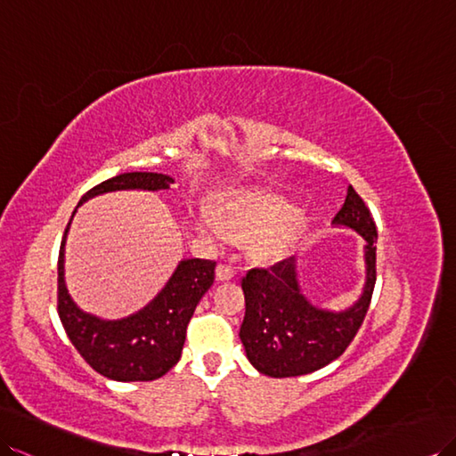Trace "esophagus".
<instances>
[{
    "mask_svg": "<svg viewBox=\"0 0 456 456\" xmlns=\"http://www.w3.org/2000/svg\"><path fill=\"white\" fill-rule=\"evenodd\" d=\"M236 276V271H234V266L232 265H228V263H220L218 265V269H216V279L218 281H232Z\"/></svg>",
    "mask_w": 456,
    "mask_h": 456,
    "instance_id": "obj_1",
    "label": "esophagus"
}]
</instances>
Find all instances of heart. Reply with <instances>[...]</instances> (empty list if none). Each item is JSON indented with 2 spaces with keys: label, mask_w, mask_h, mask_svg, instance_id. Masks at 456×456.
<instances>
[{
  "label": "heart",
  "mask_w": 456,
  "mask_h": 456,
  "mask_svg": "<svg viewBox=\"0 0 456 456\" xmlns=\"http://www.w3.org/2000/svg\"><path fill=\"white\" fill-rule=\"evenodd\" d=\"M220 222L208 213L197 218V228L210 240L226 236L224 228L236 238H253L251 249L259 259H276L294 246L304 234L309 218L296 213V207L286 197L276 193L251 191L232 199L222 210Z\"/></svg>",
  "instance_id": "1"
}]
</instances>
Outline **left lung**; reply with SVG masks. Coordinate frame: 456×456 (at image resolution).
<instances>
[{
    "instance_id": "1",
    "label": "left lung",
    "mask_w": 456,
    "mask_h": 456,
    "mask_svg": "<svg viewBox=\"0 0 456 456\" xmlns=\"http://www.w3.org/2000/svg\"><path fill=\"white\" fill-rule=\"evenodd\" d=\"M332 224L358 232L365 240L363 292L350 307L330 312L302 294L296 257L269 269H251L241 279L246 317L240 338L248 360L259 373L296 377L325 368L342 356L363 323L375 286L377 228L370 208L352 185Z\"/></svg>"
}]
</instances>
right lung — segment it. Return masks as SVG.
Here are the masks:
<instances>
[{
    "mask_svg": "<svg viewBox=\"0 0 456 456\" xmlns=\"http://www.w3.org/2000/svg\"><path fill=\"white\" fill-rule=\"evenodd\" d=\"M172 183L174 177L157 172L119 174L86 191L77 207L110 191H166ZM71 220L65 228L58 259V314L65 332L85 362L108 379L121 383L159 379L182 358L187 323L215 282L216 263L183 259L162 290L139 312L114 321L96 317L83 312L65 286V238Z\"/></svg>",
    "mask_w": 456,
    "mask_h": 456,
    "instance_id": "obj_1",
    "label": "right lung"
}]
</instances>
